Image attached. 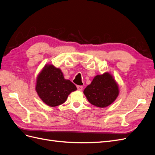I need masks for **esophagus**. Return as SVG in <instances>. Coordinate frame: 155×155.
<instances>
[{
    "label": "esophagus",
    "mask_w": 155,
    "mask_h": 155,
    "mask_svg": "<svg viewBox=\"0 0 155 155\" xmlns=\"http://www.w3.org/2000/svg\"><path fill=\"white\" fill-rule=\"evenodd\" d=\"M77 88H78V91H82V89H83V86H81V85H78L77 86Z\"/></svg>",
    "instance_id": "34e87169"
}]
</instances>
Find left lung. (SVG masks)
Masks as SVG:
<instances>
[{"mask_svg":"<svg viewBox=\"0 0 155 155\" xmlns=\"http://www.w3.org/2000/svg\"><path fill=\"white\" fill-rule=\"evenodd\" d=\"M83 93L92 105L104 108L116 100L119 94V88L112 75L105 72L94 78Z\"/></svg>","mask_w":155,"mask_h":155,"instance_id":"left-lung-1","label":"left lung"}]
</instances>
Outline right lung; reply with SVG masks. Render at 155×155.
Returning a JSON list of instances; mask_svg holds the SVG:
<instances>
[{
    "label": "right lung",
    "instance_id": "obj_1",
    "mask_svg": "<svg viewBox=\"0 0 155 155\" xmlns=\"http://www.w3.org/2000/svg\"><path fill=\"white\" fill-rule=\"evenodd\" d=\"M35 90L45 104L56 107L64 103L70 94L77 88L64 78L61 69L52 64H46L37 78Z\"/></svg>",
    "mask_w": 155,
    "mask_h": 155
}]
</instances>
